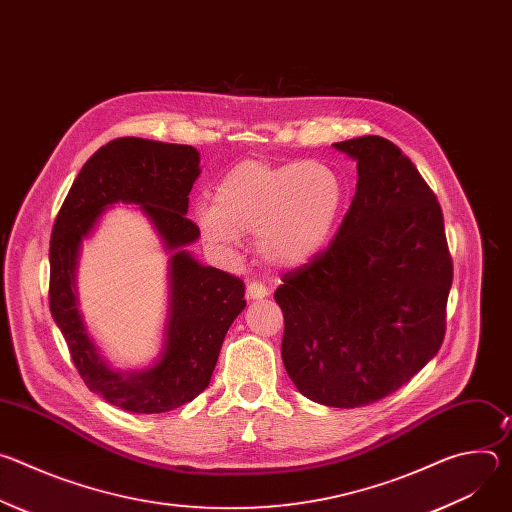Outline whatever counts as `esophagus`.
<instances>
[{"label":"esophagus","instance_id":"esophagus-1","mask_svg":"<svg viewBox=\"0 0 512 512\" xmlns=\"http://www.w3.org/2000/svg\"><path fill=\"white\" fill-rule=\"evenodd\" d=\"M269 296V289L265 283L261 281H249L247 283V298L251 300H261V298H267Z\"/></svg>","mask_w":512,"mask_h":512}]
</instances>
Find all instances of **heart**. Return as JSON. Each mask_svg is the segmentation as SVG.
I'll list each match as a JSON object with an SVG mask.
<instances>
[{"label":"heart","instance_id":"1","mask_svg":"<svg viewBox=\"0 0 512 512\" xmlns=\"http://www.w3.org/2000/svg\"><path fill=\"white\" fill-rule=\"evenodd\" d=\"M344 202V180L328 164L245 160L216 184L214 204H198V225L218 245L257 235L259 257L289 269L308 263L330 243Z\"/></svg>","mask_w":512,"mask_h":512}]
</instances>
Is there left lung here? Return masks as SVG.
<instances>
[{"label":"left lung","mask_w":512,"mask_h":512,"mask_svg":"<svg viewBox=\"0 0 512 512\" xmlns=\"http://www.w3.org/2000/svg\"><path fill=\"white\" fill-rule=\"evenodd\" d=\"M334 148L356 160V194L328 247L281 277L275 302L289 379L352 409L395 393L440 350L454 265L442 206L393 141Z\"/></svg>","instance_id":"1"}]
</instances>
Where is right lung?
<instances>
[{
  "label": "right lung",
  "mask_w": 512,
  "mask_h": 512,
  "mask_svg": "<svg viewBox=\"0 0 512 512\" xmlns=\"http://www.w3.org/2000/svg\"><path fill=\"white\" fill-rule=\"evenodd\" d=\"M198 162L200 156L192 145L117 137L87 160L52 227L48 287L52 318L85 385L107 403L131 413L172 411L202 393L231 324L247 306L243 279L200 265L184 249L200 237V229L186 218L188 194L200 174ZM113 201L139 203L175 251L165 354L156 368L133 376L108 367L76 308L74 269L80 241Z\"/></svg>",
  "instance_id": "right-lung-1"
}]
</instances>
